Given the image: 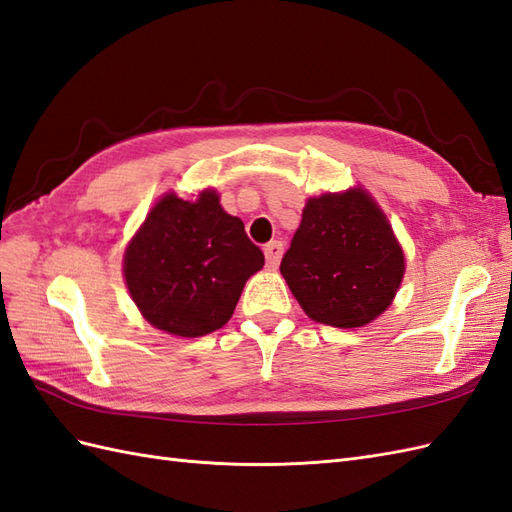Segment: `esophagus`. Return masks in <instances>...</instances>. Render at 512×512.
<instances>
[{
  "label": "esophagus",
  "mask_w": 512,
  "mask_h": 512,
  "mask_svg": "<svg viewBox=\"0 0 512 512\" xmlns=\"http://www.w3.org/2000/svg\"><path fill=\"white\" fill-rule=\"evenodd\" d=\"M264 255H266V264H268L270 268H277L281 257H283V242H279V240L268 242V244L264 246Z\"/></svg>",
  "instance_id": "obj_1"
}]
</instances>
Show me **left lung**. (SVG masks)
Listing matches in <instances>:
<instances>
[{"label":"left lung","instance_id":"8db88e82","mask_svg":"<svg viewBox=\"0 0 512 512\" xmlns=\"http://www.w3.org/2000/svg\"><path fill=\"white\" fill-rule=\"evenodd\" d=\"M281 274L309 318L355 329L391 305L404 255L381 207L355 188L307 201Z\"/></svg>","mask_w":512,"mask_h":512}]
</instances>
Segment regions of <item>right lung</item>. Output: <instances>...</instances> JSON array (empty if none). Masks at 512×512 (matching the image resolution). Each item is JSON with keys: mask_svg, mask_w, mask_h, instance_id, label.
<instances>
[{"mask_svg": "<svg viewBox=\"0 0 512 512\" xmlns=\"http://www.w3.org/2000/svg\"><path fill=\"white\" fill-rule=\"evenodd\" d=\"M264 266L244 222L229 216L214 190L196 201L166 194L125 251L134 303L157 329L201 337L225 326L244 283Z\"/></svg>", "mask_w": 512, "mask_h": 512, "instance_id": "right-lung-1", "label": "right lung"}]
</instances>
